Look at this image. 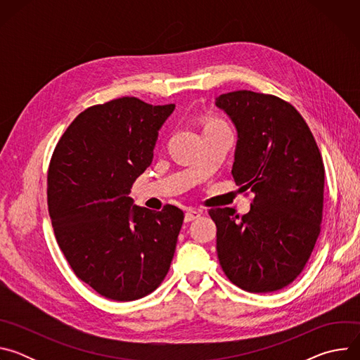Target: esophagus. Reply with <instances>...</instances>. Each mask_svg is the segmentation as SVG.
I'll list each match as a JSON object with an SVG mask.
<instances>
[{
  "label": "esophagus",
  "instance_id": "obj_1",
  "mask_svg": "<svg viewBox=\"0 0 360 360\" xmlns=\"http://www.w3.org/2000/svg\"><path fill=\"white\" fill-rule=\"evenodd\" d=\"M200 215H202V214H200L199 211H188V212L185 214V222L195 221V219H198Z\"/></svg>",
  "mask_w": 360,
  "mask_h": 360
}]
</instances>
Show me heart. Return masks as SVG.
Instances as JSON below:
<instances>
[{"instance_id": "heart-1", "label": "heart", "mask_w": 360, "mask_h": 360, "mask_svg": "<svg viewBox=\"0 0 360 360\" xmlns=\"http://www.w3.org/2000/svg\"><path fill=\"white\" fill-rule=\"evenodd\" d=\"M214 125H226L224 121H221V120H212V121H210L208 124H207V127H214ZM205 127V128H207Z\"/></svg>"}]
</instances>
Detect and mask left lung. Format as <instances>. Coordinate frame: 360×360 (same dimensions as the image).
<instances>
[{"mask_svg":"<svg viewBox=\"0 0 360 360\" xmlns=\"http://www.w3.org/2000/svg\"><path fill=\"white\" fill-rule=\"evenodd\" d=\"M217 105L239 132L233 179L255 193L242 217L232 208L210 210L219 264L238 288L275 292L300 275L322 232L321 150L302 115L276 95L233 91Z\"/></svg>","mask_w":360,"mask_h":360,"instance_id":"1","label":"left lung"}]
</instances>
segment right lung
Masks as SVG:
<instances>
[{
  "label": "right lung",
  "mask_w": 360,
  "mask_h": 360,
  "mask_svg": "<svg viewBox=\"0 0 360 360\" xmlns=\"http://www.w3.org/2000/svg\"><path fill=\"white\" fill-rule=\"evenodd\" d=\"M175 105L122 96L82 111L60 138L46 175L48 212L74 274L111 300L141 299L165 279L184 211L132 207L158 131Z\"/></svg>",
  "instance_id": "1"
}]
</instances>
